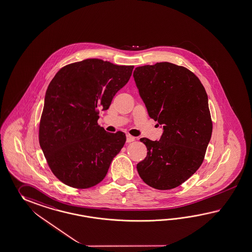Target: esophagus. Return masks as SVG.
Listing matches in <instances>:
<instances>
[{
    "label": "esophagus",
    "instance_id": "34e87169",
    "mask_svg": "<svg viewBox=\"0 0 252 252\" xmlns=\"http://www.w3.org/2000/svg\"><path fill=\"white\" fill-rule=\"evenodd\" d=\"M135 141V137L132 135H126V142L131 143V142Z\"/></svg>",
    "mask_w": 252,
    "mask_h": 252
}]
</instances>
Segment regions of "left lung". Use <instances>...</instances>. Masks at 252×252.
I'll return each mask as SVG.
<instances>
[{
    "mask_svg": "<svg viewBox=\"0 0 252 252\" xmlns=\"http://www.w3.org/2000/svg\"><path fill=\"white\" fill-rule=\"evenodd\" d=\"M133 76L148 116L163 127L159 141L140 138L148 155L136 169L154 189H175L204 160L212 134L208 94L192 72L167 62L136 67Z\"/></svg>",
    "mask_w": 252,
    "mask_h": 252,
    "instance_id": "left-lung-1",
    "label": "left lung"
}]
</instances>
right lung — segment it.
<instances>
[{"instance_id": "1", "label": "right lung", "mask_w": 252, "mask_h": 252, "mask_svg": "<svg viewBox=\"0 0 252 252\" xmlns=\"http://www.w3.org/2000/svg\"><path fill=\"white\" fill-rule=\"evenodd\" d=\"M134 66L86 59L62 68L44 96L39 142L50 168L63 184L88 189L106 176L126 143L123 132L108 133L97 124L127 84Z\"/></svg>"}]
</instances>
